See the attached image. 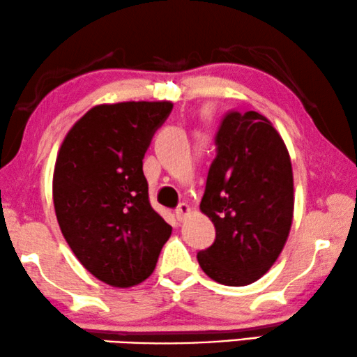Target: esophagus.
Here are the masks:
<instances>
[{"label": "esophagus", "instance_id": "obj_1", "mask_svg": "<svg viewBox=\"0 0 357 357\" xmlns=\"http://www.w3.org/2000/svg\"><path fill=\"white\" fill-rule=\"evenodd\" d=\"M190 212V207H189V205L188 204H179L178 205V207H176V210H174V213H176V218L179 220V222H181V220H184L185 218V215H188Z\"/></svg>", "mask_w": 357, "mask_h": 357}]
</instances>
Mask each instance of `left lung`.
Here are the masks:
<instances>
[{
	"label": "left lung",
	"mask_w": 357,
	"mask_h": 357,
	"mask_svg": "<svg viewBox=\"0 0 357 357\" xmlns=\"http://www.w3.org/2000/svg\"><path fill=\"white\" fill-rule=\"evenodd\" d=\"M215 145L200 210L217 236L197 260L218 283L245 286L268 272L288 239L293 168L283 139L257 112H228Z\"/></svg>",
	"instance_id": "left-lung-1"
}]
</instances>
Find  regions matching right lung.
Instances as JSON below:
<instances>
[{
	"mask_svg": "<svg viewBox=\"0 0 357 357\" xmlns=\"http://www.w3.org/2000/svg\"><path fill=\"white\" fill-rule=\"evenodd\" d=\"M173 109L124 102L89 109L59 149L54 212L79 262L93 277L129 288L150 277L172 227L155 212L142 160Z\"/></svg>",
	"mask_w": 357,
	"mask_h": 357,
	"instance_id": "add662e5",
	"label": "right lung"
}]
</instances>
